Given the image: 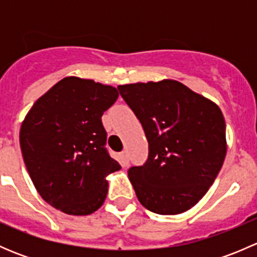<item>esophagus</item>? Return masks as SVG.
Instances as JSON below:
<instances>
[{
    "mask_svg": "<svg viewBox=\"0 0 257 257\" xmlns=\"http://www.w3.org/2000/svg\"><path fill=\"white\" fill-rule=\"evenodd\" d=\"M119 157H120V163L123 167H126V165L129 164V157H128V152L126 150H124V152H121L120 154H119Z\"/></svg>",
    "mask_w": 257,
    "mask_h": 257,
    "instance_id": "esophagus-1",
    "label": "esophagus"
}]
</instances>
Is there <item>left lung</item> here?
Instances as JSON below:
<instances>
[{
  "label": "left lung",
  "mask_w": 257,
  "mask_h": 257,
  "mask_svg": "<svg viewBox=\"0 0 257 257\" xmlns=\"http://www.w3.org/2000/svg\"><path fill=\"white\" fill-rule=\"evenodd\" d=\"M144 129L149 154L128 177L142 205L160 215L181 214L206 194L226 155L221 110L178 80L118 87Z\"/></svg>",
  "instance_id": "left-lung-1"
}]
</instances>
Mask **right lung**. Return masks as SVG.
Listing matches in <instances>:
<instances>
[{
	"mask_svg": "<svg viewBox=\"0 0 257 257\" xmlns=\"http://www.w3.org/2000/svg\"><path fill=\"white\" fill-rule=\"evenodd\" d=\"M118 90L92 79L66 77L38 98L20 131L26 168L43 200L68 215L103 205L107 175L120 169L105 143L103 113Z\"/></svg>",
	"mask_w": 257,
	"mask_h": 257,
	"instance_id": "add662e5",
	"label": "right lung"
}]
</instances>
